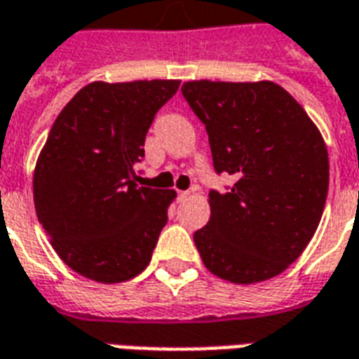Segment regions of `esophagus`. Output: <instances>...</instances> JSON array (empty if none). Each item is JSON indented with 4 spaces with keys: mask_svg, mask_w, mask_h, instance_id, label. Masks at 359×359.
Returning a JSON list of instances; mask_svg holds the SVG:
<instances>
[{
    "mask_svg": "<svg viewBox=\"0 0 359 359\" xmlns=\"http://www.w3.org/2000/svg\"><path fill=\"white\" fill-rule=\"evenodd\" d=\"M188 196H190V192H188V190H180V192H179V200H180V202H182V200H187Z\"/></svg>",
    "mask_w": 359,
    "mask_h": 359,
    "instance_id": "esophagus-1",
    "label": "esophagus"
}]
</instances>
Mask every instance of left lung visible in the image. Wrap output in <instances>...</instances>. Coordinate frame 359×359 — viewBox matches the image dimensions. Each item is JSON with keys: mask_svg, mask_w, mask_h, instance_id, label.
Here are the masks:
<instances>
[{"mask_svg": "<svg viewBox=\"0 0 359 359\" xmlns=\"http://www.w3.org/2000/svg\"><path fill=\"white\" fill-rule=\"evenodd\" d=\"M182 95L210 136L226 192H210L211 217L196 231L203 265L252 285L294 264L316 233L329 190L323 136L300 103L269 81L182 84Z\"/></svg>", "mask_w": 359, "mask_h": 359, "instance_id": "left-lung-1", "label": "left lung"}]
</instances>
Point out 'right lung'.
<instances>
[{"instance_id":"1","label":"right lung","mask_w":359,"mask_h":359,"mask_svg":"<svg viewBox=\"0 0 359 359\" xmlns=\"http://www.w3.org/2000/svg\"><path fill=\"white\" fill-rule=\"evenodd\" d=\"M179 81L92 82L59 113L34 169L38 221L79 275L113 285L151 259L175 190L138 187L134 167Z\"/></svg>"}]
</instances>
